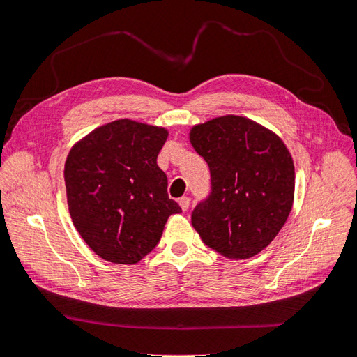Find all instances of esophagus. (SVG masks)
<instances>
[{
  "instance_id": "1",
  "label": "esophagus",
  "mask_w": 357,
  "mask_h": 357,
  "mask_svg": "<svg viewBox=\"0 0 357 357\" xmlns=\"http://www.w3.org/2000/svg\"><path fill=\"white\" fill-rule=\"evenodd\" d=\"M179 206L183 208V211H187L188 207H190V198H187V196H183V198H179Z\"/></svg>"
}]
</instances>
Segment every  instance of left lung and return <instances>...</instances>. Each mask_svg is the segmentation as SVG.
I'll return each mask as SVG.
<instances>
[{"instance_id":"8db88e82","label":"left lung","mask_w":357,"mask_h":357,"mask_svg":"<svg viewBox=\"0 0 357 357\" xmlns=\"http://www.w3.org/2000/svg\"><path fill=\"white\" fill-rule=\"evenodd\" d=\"M190 142L208 164L211 179L210 195L192 211L202 242L233 259L262 252L293 206L294 165L285 144L234 115L195 126Z\"/></svg>"}]
</instances>
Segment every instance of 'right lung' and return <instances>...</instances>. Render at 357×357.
<instances>
[{
    "label": "right lung",
    "mask_w": 357,
    "mask_h": 357,
    "mask_svg": "<svg viewBox=\"0 0 357 357\" xmlns=\"http://www.w3.org/2000/svg\"><path fill=\"white\" fill-rule=\"evenodd\" d=\"M161 127L118 119L75 146L64 165L67 202L81 238L102 259L136 264L153 250L170 215L156 158L167 139Z\"/></svg>",
    "instance_id": "1"
}]
</instances>
